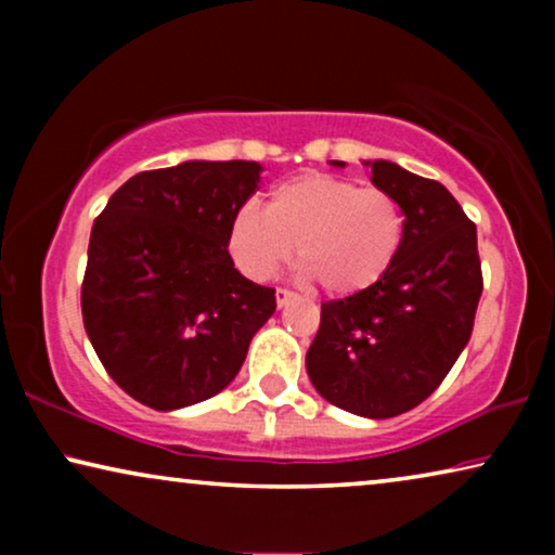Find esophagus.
Instances as JSON below:
<instances>
[{
  "mask_svg": "<svg viewBox=\"0 0 555 555\" xmlns=\"http://www.w3.org/2000/svg\"><path fill=\"white\" fill-rule=\"evenodd\" d=\"M295 298H298V295H295L293 291H287V287H278V291H275V302H278V308H285L287 302H293Z\"/></svg>",
  "mask_w": 555,
  "mask_h": 555,
  "instance_id": "obj_1",
  "label": "esophagus"
}]
</instances>
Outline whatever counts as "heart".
Returning <instances> with one entry per match:
<instances>
[{"mask_svg":"<svg viewBox=\"0 0 555 555\" xmlns=\"http://www.w3.org/2000/svg\"><path fill=\"white\" fill-rule=\"evenodd\" d=\"M406 219L397 196L331 173H302L272 189L264 211L234 215L227 247L237 268L268 280L291 260L328 295H359L382 283L404 245Z\"/></svg>","mask_w":555,"mask_h":555,"instance_id":"1","label":"heart"}]
</instances>
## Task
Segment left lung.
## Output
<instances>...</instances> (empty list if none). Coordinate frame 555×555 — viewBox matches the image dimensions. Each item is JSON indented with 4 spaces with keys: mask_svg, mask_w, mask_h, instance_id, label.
I'll return each mask as SVG.
<instances>
[{
    "mask_svg": "<svg viewBox=\"0 0 555 555\" xmlns=\"http://www.w3.org/2000/svg\"><path fill=\"white\" fill-rule=\"evenodd\" d=\"M344 166V162H336ZM404 209V245L382 283L321 306L306 369L333 406L389 420L422 404L473 336L482 295L477 230L435 179L366 162Z\"/></svg>",
    "mask_w": 555,
    "mask_h": 555,
    "instance_id": "8db88e82",
    "label": "left lung"
}]
</instances>
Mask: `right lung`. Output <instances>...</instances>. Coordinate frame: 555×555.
<instances>
[{
	"label": "right lung",
	"mask_w": 555,
	"mask_h": 555,
	"mask_svg": "<svg viewBox=\"0 0 555 555\" xmlns=\"http://www.w3.org/2000/svg\"><path fill=\"white\" fill-rule=\"evenodd\" d=\"M255 162L141 171L90 232L82 323L113 382L158 412L215 397L275 313V291L234 270L227 234L260 184Z\"/></svg>",
	"instance_id": "right-lung-1"
}]
</instances>
